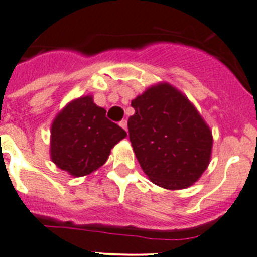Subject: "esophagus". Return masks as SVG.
I'll use <instances>...</instances> for the list:
<instances>
[{"label":"esophagus","instance_id":"esophagus-1","mask_svg":"<svg viewBox=\"0 0 257 257\" xmlns=\"http://www.w3.org/2000/svg\"><path fill=\"white\" fill-rule=\"evenodd\" d=\"M119 126H121L124 131H127V121H126V119H123V121L119 122Z\"/></svg>","mask_w":257,"mask_h":257}]
</instances>
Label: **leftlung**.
I'll list each match as a JSON object with an SVG mask.
<instances>
[{
	"label": "left lung",
	"mask_w": 257,
	"mask_h": 257,
	"mask_svg": "<svg viewBox=\"0 0 257 257\" xmlns=\"http://www.w3.org/2000/svg\"><path fill=\"white\" fill-rule=\"evenodd\" d=\"M128 135L143 171L153 184L170 190L189 188L206 171L212 133L185 95L167 82L136 96Z\"/></svg>",
	"instance_id": "1"
}]
</instances>
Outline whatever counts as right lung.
<instances>
[{
  "label": "right lung",
  "instance_id": "1",
  "mask_svg": "<svg viewBox=\"0 0 257 257\" xmlns=\"http://www.w3.org/2000/svg\"><path fill=\"white\" fill-rule=\"evenodd\" d=\"M105 113L91 95H86L69 101L56 114L51 124L50 157L59 169L81 178L106 162L113 147L127 134Z\"/></svg>",
  "mask_w": 257,
  "mask_h": 257
}]
</instances>
